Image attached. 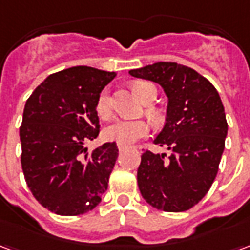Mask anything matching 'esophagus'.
I'll return each mask as SVG.
<instances>
[{"label": "esophagus", "instance_id": "1", "mask_svg": "<svg viewBox=\"0 0 250 250\" xmlns=\"http://www.w3.org/2000/svg\"><path fill=\"white\" fill-rule=\"evenodd\" d=\"M118 148H119V151H123L127 148V146H123V145H118Z\"/></svg>", "mask_w": 250, "mask_h": 250}]
</instances>
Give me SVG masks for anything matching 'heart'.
I'll return each mask as SVG.
<instances>
[{"label":"heart","mask_w":250,"mask_h":250,"mask_svg":"<svg viewBox=\"0 0 250 250\" xmlns=\"http://www.w3.org/2000/svg\"><path fill=\"white\" fill-rule=\"evenodd\" d=\"M134 91L145 103H147L151 98H157V88L154 87L151 83L136 82L134 84ZM95 108L100 119L109 120L112 118L114 111H112L111 98L107 89H103L99 93ZM148 131H150V125L145 120H118L114 125L105 128L104 136L108 141L119 143L123 146H128L148 135Z\"/></svg>","instance_id":"b5f03b06"}]
</instances>
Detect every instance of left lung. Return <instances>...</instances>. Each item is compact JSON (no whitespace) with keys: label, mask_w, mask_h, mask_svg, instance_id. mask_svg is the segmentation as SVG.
<instances>
[{"label":"left lung","mask_w":250,"mask_h":250,"mask_svg":"<svg viewBox=\"0 0 250 250\" xmlns=\"http://www.w3.org/2000/svg\"><path fill=\"white\" fill-rule=\"evenodd\" d=\"M130 75L161 84L168 98L166 123L154 143L171 154L143 151L142 197L162 211L191 209L211 188L225 148L228 122L220 95L206 77L177 62H155Z\"/></svg>","instance_id":"8db88e82"}]
</instances>
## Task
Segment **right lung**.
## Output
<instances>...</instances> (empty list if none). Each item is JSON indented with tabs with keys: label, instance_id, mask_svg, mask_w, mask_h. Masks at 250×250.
<instances>
[{
	"label": "right lung",
	"instance_id": "1",
	"mask_svg": "<svg viewBox=\"0 0 250 250\" xmlns=\"http://www.w3.org/2000/svg\"><path fill=\"white\" fill-rule=\"evenodd\" d=\"M115 77L92 66L52 73L26 100L20 127L21 166L28 188L59 215L84 214L102 201L118 158L115 142L88 152L99 136L96 99Z\"/></svg>",
	"mask_w": 250,
	"mask_h": 250
}]
</instances>
